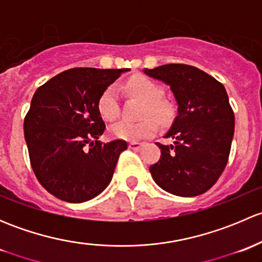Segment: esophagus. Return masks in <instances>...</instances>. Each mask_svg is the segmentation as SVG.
<instances>
[{"instance_id": "1", "label": "esophagus", "mask_w": 262, "mask_h": 262, "mask_svg": "<svg viewBox=\"0 0 262 262\" xmlns=\"http://www.w3.org/2000/svg\"><path fill=\"white\" fill-rule=\"evenodd\" d=\"M142 146H143V144L139 143V142H130V143L128 144V147L130 148V149H134V150L139 149V148H141Z\"/></svg>"}]
</instances>
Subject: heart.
<instances>
[{"label":"heart","mask_w":262,"mask_h":262,"mask_svg":"<svg viewBox=\"0 0 262 262\" xmlns=\"http://www.w3.org/2000/svg\"><path fill=\"white\" fill-rule=\"evenodd\" d=\"M126 90L132 95L137 96L144 102L142 106V116L150 115L156 119L158 123L168 124L173 118V106L162 97V89L156 82L144 76H136L126 82ZM97 109L100 115L105 120H114L119 114L118 91L115 86H109L105 89L97 102ZM157 130V123L152 118H144L142 120L132 123V121H119L109 128V134L113 138L123 139V141H138L153 136Z\"/></svg>","instance_id":"b5f03b06"}]
</instances>
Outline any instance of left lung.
<instances>
[{
	"label": "left lung",
	"mask_w": 262,
	"mask_h": 262,
	"mask_svg": "<svg viewBox=\"0 0 262 262\" xmlns=\"http://www.w3.org/2000/svg\"><path fill=\"white\" fill-rule=\"evenodd\" d=\"M143 73L172 91L178 115L157 143L161 157L149 167L156 184L178 196H196L215 184L228 161L234 133V114L221 82L187 64H163Z\"/></svg>",
	"instance_id": "8db88e82"
}]
</instances>
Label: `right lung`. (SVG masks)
Returning a JSON list of instances; mask_svg holds the SVG:
<instances>
[{"label":"right lung","mask_w":262,"mask_h":262,"mask_svg":"<svg viewBox=\"0 0 262 262\" xmlns=\"http://www.w3.org/2000/svg\"><path fill=\"white\" fill-rule=\"evenodd\" d=\"M129 68H72L50 78L31 99L24 134L31 167L52 195L83 203L110 184L125 141L102 144L105 123L97 109L106 87ZM90 148H88V146Z\"/></svg>","instance_id":"add662e5"}]
</instances>
